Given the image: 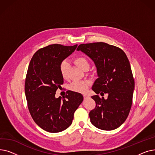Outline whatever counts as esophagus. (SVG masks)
Masks as SVG:
<instances>
[{"label": "esophagus", "mask_w": 155, "mask_h": 155, "mask_svg": "<svg viewBox=\"0 0 155 155\" xmlns=\"http://www.w3.org/2000/svg\"><path fill=\"white\" fill-rule=\"evenodd\" d=\"M83 96H84V99H85V98H87V97H88V95H84Z\"/></svg>", "instance_id": "esophagus-1"}]
</instances>
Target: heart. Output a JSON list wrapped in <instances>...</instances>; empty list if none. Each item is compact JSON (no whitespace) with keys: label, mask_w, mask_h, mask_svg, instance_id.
<instances>
[{"label":"heart","mask_w":155,"mask_h":155,"mask_svg":"<svg viewBox=\"0 0 155 155\" xmlns=\"http://www.w3.org/2000/svg\"><path fill=\"white\" fill-rule=\"evenodd\" d=\"M77 66L82 70L85 71L88 70L90 67L87 59L84 56H78L74 60ZM69 68L68 62L66 60L61 61L60 64L59 70L60 74L63 78H66L68 74V70ZM89 82L87 81H75L71 83L70 85V89L72 91L79 93H85L88 88Z\"/></svg>","instance_id":"obj_1"}]
</instances>
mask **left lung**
<instances>
[{
    "label": "left lung",
    "instance_id": "8db88e82",
    "mask_svg": "<svg viewBox=\"0 0 155 155\" xmlns=\"http://www.w3.org/2000/svg\"><path fill=\"white\" fill-rule=\"evenodd\" d=\"M94 61L97 78L92 89L95 108L89 113L91 123L105 131L117 129L127 119L133 102L134 80L129 61L118 47L99 42L80 45L77 49ZM107 93V100L100 97Z\"/></svg>",
    "mask_w": 155,
    "mask_h": 155
}]
</instances>
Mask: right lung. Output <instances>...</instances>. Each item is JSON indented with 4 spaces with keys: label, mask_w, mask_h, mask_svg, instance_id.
Here are the masks:
<instances>
[{
    "label": "right lung",
    "mask_w": 155,
    "mask_h": 155,
    "mask_svg": "<svg viewBox=\"0 0 155 155\" xmlns=\"http://www.w3.org/2000/svg\"><path fill=\"white\" fill-rule=\"evenodd\" d=\"M77 47L49 45L37 51L29 63L25 82L28 107L34 121L46 131L58 133L67 129L83 101L82 94L71 91L63 99L55 97L63 84L60 64Z\"/></svg>",
    "instance_id": "right-lung-1"
}]
</instances>
